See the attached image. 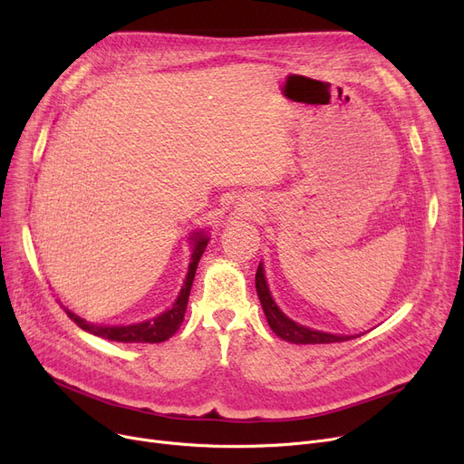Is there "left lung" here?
Returning <instances> with one entry per match:
<instances>
[{
    "label": "left lung",
    "instance_id": "left-lung-1",
    "mask_svg": "<svg viewBox=\"0 0 464 464\" xmlns=\"http://www.w3.org/2000/svg\"><path fill=\"white\" fill-rule=\"evenodd\" d=\"M256 291L257 297L261 303V308L265 312V318L269 327L273 329V333L276 336H280L285 343L291 344H333V343H346V340L357 338L364 333L359 334H334V333H325V331H318V329H310L306 325H301L297 322H294L285 315L280 306L275 303L269 284H266V276H265V266L263 263H259L257 273H256Z\"/></svg>",
    "mask_w": 464,
    "mask_h": 464
}]
</instances>
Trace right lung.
Returning a JSON list of instances; mask_svg holds the SVG:
<instances>
[{
	"instance_id": "right-lung-1",
	"label": "right lung",
	"mask_w": 464,
	"mask_h": 464,
	"mask_svg": "<svg viewBox=\"0 0 464 464\" xmlns=\"http://www.w3.org/2000/svg\"><path fill=\"white\" fill-rule=\"evenodd\" d=\"M188 240H189V246H191V257H189L184 284L179 291V297L167 310L154 315V318L144 320V322H137V324H128V325H102V324L86 322L84 318H81L79 314H75L65 306H63V310L67 312L69 318L75 322L82 331H86L93 336L114 340V343H126V344L128 343L130 344L131 343H142V344L165 343L167 338H170L180 329V325L184 322V314H186V308H188V299H189L191 284H193V278H195V271H198L199 259H201L203 252L207 250L210 235H208L207 229H198V231L189 233Z\"/></svg>"
}]
</instances>
